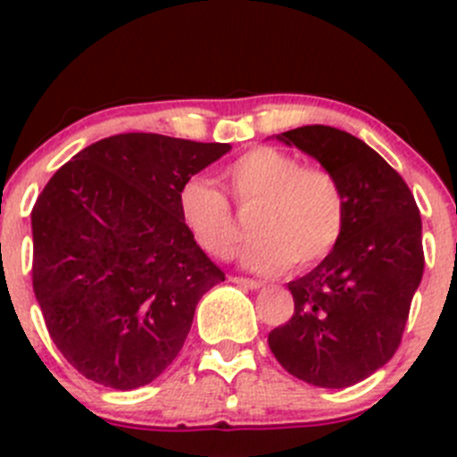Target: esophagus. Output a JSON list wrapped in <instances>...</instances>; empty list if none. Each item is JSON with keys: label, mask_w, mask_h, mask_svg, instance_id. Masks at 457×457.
Wrapping results in <instances>:
<instances>
[{"label": "esophagus", "mask_w": 457, "mask_h": 457, "mask_svg": "<svg viewBox=\"0 0 457 457\" xmlns=\"http://www.w3.org/2000/svg\"><path fill=\"white\" fill-rule=\"evenodd\" d=\"M232 283L241 285V287H247V289H261L265 287V283L262 280H254V278H243V276H232Z\"/></svg>", "instance_id": "1"}]
</instances>
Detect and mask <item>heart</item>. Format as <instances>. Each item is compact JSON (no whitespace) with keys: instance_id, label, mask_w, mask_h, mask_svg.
I'll return each mask as SVG.
<instances>
[{"instance_id":"b5f03b06","label":"heart","mask_w":457,"mask_h":457,"mask_svg":"<svg viewBox=\"0 0 457 457\" xmlns=\"http://www.w3.org/2000/svg\"><path fill=\"white\" fill-rule=\"evenodd\" d=\"M234 199L256 207L250 232L256 241L241 262L258 274H276L322 261L340 241L347 201L338 179L325 168H305L298 156L276 147H254L225 170ZM179 216L205 254L228 258L237 245V223L228 199L207 179L192 177L177 196Z\"/></svg>"}]
</instances>
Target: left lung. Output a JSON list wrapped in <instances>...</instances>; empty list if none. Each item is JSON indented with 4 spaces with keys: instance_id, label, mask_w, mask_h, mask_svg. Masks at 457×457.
<instances>
[{
    "instance_id": "8db88e82",
    "label": "left lung",
    "mask_w": 457,
    "mask_h": 457,
    "mask_svg": "<svg viewBox=\"0 0 457 457\" xmlns=\"http://www.w3.org/2000/svg\"><path fill=\"white\" fill-rule=\"evenodd\" d=\"M338 179L347 201L340 241L287 285L294 314L271 329V353L298 380L345 389L391 361L425 271L422 220L398 172L365 141L329 126L276 135Z\"/></svg>"
}]
</instances>
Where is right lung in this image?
Returning <instances> with one entry per match:
<instances>
[{"instance_id": "obj_1", "label": "right lung", "mask_w": 457, "mask_h": 457, "mask_svg": "<svg viewBox=\"0 0 457 457\" xmlns=\"http://www.w3.org/2000/svg\"><path fill=\"white\" fill-rule=\"evenodd\" d=\"M232 150L152 132L84 147L32 207V289L87 380L137 389L181 352L201 296L225 274L179 216L183 183Z\"/></svg>"}]
</instances>
